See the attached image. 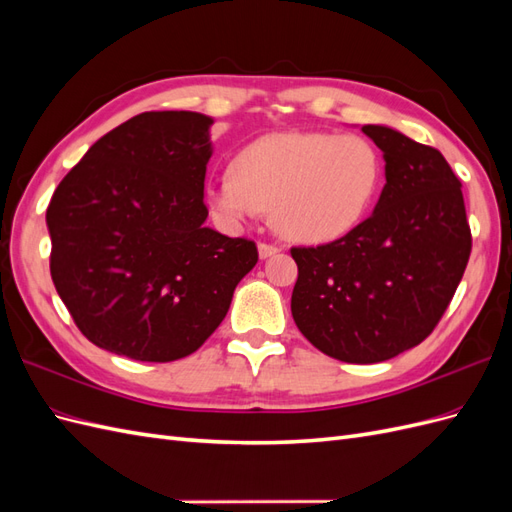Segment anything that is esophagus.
<instances>
[{
    "label": "esophagus",
    "mask_w": 512,
    "mask_h": 512,
    "mask_svg": "<svg viewBox=\"0 0 512 512\" xmlns=\"http://www.w3.org/2000/svg\"><path fill=\"white\" fill-rule=\"evenodd\" d=\"M277 252H280V247H275V245H269V243H258V256L265 260V258H271V256H275Z\"/></svg>",
    "instance_id": "1"
}]
</instances>
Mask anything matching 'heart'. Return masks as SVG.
<instances>
[{"label": "heart", "instance_id": "b5f03b06", "mask_svg": "<svg viewBox=\"0 0 512 512\" xmlns=\"http://www.w3.org/2000/svg\"><path fill=\"white\" fill-rule=\"evenodd\" d=\"M382 158L365 136L271 132L243 147L207 185L211 211L237 228L269 207L277 235L305 245L342 239L378 196Z\"/></svg>", "mask_w": 512, "mask_h": 512}]
</instances>
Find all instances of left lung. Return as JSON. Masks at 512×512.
<instances>
[{
    "instance_id": "obj_1",
    "label": "left lung",
    "mask_w": 512,
    "mask_h": 512,
    "mask_svg": "<svg viewBox=\"0 0 512 512\" xmlns=\"http://www.w3.org/2000/svg\"><path fill=\"white\" fill-rule=\"evenodd\" d=\"M361 132L382 151V194L350 235L292 247L299 277L290 309L320 352L367 365L433 331L466 271L472 237L461 183L438 149L380 123Z\"/></svg>"
}]
</instances>
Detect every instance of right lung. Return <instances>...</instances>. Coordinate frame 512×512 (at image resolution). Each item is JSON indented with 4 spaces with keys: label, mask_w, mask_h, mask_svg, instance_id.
Returning <instances> with one entry per match:
<instances>
[{
    "label": "right lung",
    "mask_w": 512,
    "mask_h": 512,
    "mask_svg": "<svg viewBox=\"0 0 512 512\" xmlns=\"http://www.w3.org/2000/svg\"><path fill=\"white\" fill-rule=\"evenodd\" d=\"M213 119L153 111L121 123L61 179L46 209L51 277L102 350L168 363L205 344L256 245L205 226Z\"/></svg>",
    "instance_id": "1"
}]
</instances>
